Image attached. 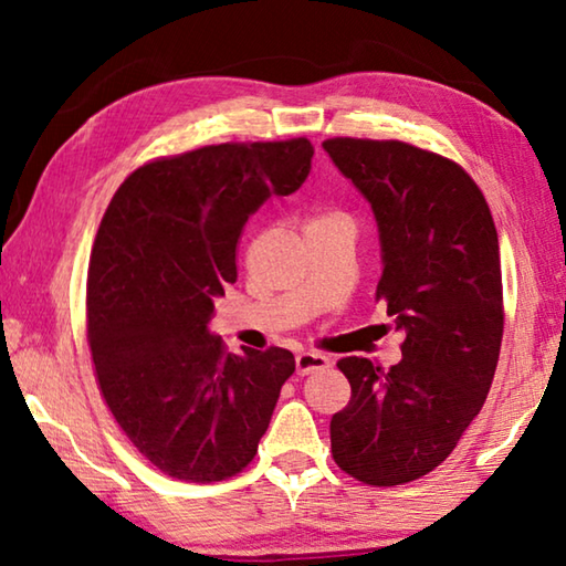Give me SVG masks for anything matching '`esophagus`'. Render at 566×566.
I'll return each instance as SVG.
<instances>
[{"label": "esophagus", "instance_id": "34e87169", "mask_svg": "<svg viewBox=\"0 0 566 566\" xmlns=\"http://www.w3.org/2000/svg\"><path fill=\"white\" fill-rule=\"evenodd\" d=\"M296 375L304 377V375H312V371H319V369H327L329 367V357H324L319 352H300L296 354Z\"/></svg>", "mask_w": 566, "mask_h": 566}]
</instances>
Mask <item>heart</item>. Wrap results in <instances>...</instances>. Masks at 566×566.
<instances>
[{"instance_id": "b5f03b06", "label": "heart", "mask_w": 566, "mask_h": 566, "mask_svg": "<svg viewBox=\"0 0 566 566\" xmlns=\"http://www.w3.org/2000/svg\"><path fill=\"white\" fill-rule=\"evenodd\" d=\"M339 214H324V217H317V219H314V222H327V219H337ZM312 222V224H314Z\"/></svg>"}]
</instances>
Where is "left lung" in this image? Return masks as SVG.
Instances as JSON below:
<instances>
[{
    "mask_svg": "<svg viewBox=\"0 0 566 566\" xmlns=\"http://www.w3.org/2000/svg\"><path fill=\"white\" fill-rule=\"evenodd\" d=\"M322 147L375 212L377 300L405 334L389 371L364 357L337 361L352 399L332 417V454L364 484H405L452 454L490 395L504 332L500 239L484 195L452 159L397 139Z\"/></svg>",
    "mask_w": 566,
    "mask_h": 566,
    "instance_id": "obj_1",
    "label": "left lung"
}]
</instances>
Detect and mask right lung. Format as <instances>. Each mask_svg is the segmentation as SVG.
<instances>
[{
	"instance_id": "1",
	"label": "right lung",
	"mask_w": 566,
	"mask_h": 566,
	"mask_svg": "<svg viewBox=\"0 0 566 566\" xmlns=\"http://www.w3.org/2000/svg\"><path fill=\"white\" fill-rule=\"evenodd\" d=\"M310 139L212 145L124 179L94 239L87 319L99 389L129 442L185 482L252 462L294 354L224 352L214 300L237 282V242L272 195L312 169Z\"/></svg>"
}]
</instances>
